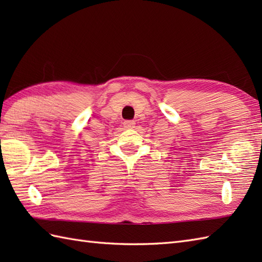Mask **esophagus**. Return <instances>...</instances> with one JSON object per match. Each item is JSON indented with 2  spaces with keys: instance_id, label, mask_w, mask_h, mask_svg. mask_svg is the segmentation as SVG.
<instances>
[{
  "instance_id": "esophagus-1",
  "label": "esophagus",
  "mask_w": 262,
  "mask_h": 262,
  "mask_svg": "<svg viewBox=\"0 0 262 262\" xmlns=\"http://www.w3.org/2000/svg\"><path fill=\"white\" fill-rule=\"evenodd\" d=\"M134 126H135L134 120H125L124 121V127L125 128H133Z\"/></svg>"
}]
</instances>
